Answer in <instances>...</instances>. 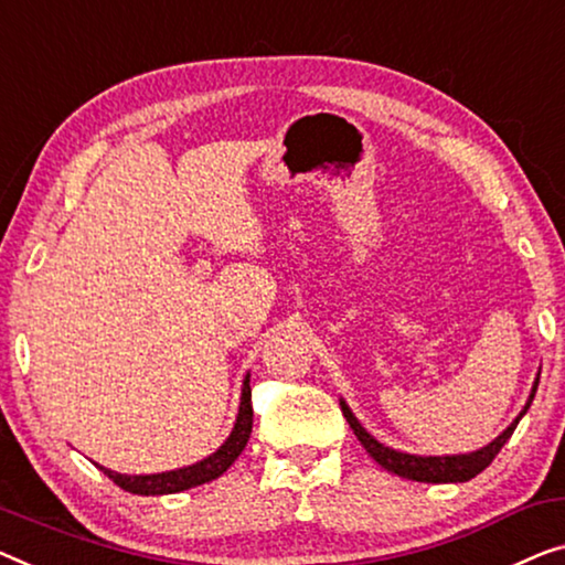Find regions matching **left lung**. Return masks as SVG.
<instances>
[{
    "instance_id": "8db88e82",
    "label": "left lung",
    "mask_w": 565,
    "mask_h": 565,
    "mask_svg": "<svg viewBox=\"0 0 565 565\" xmlns=\"http://www.w3.org/2000/svg\"><path fill=\"white\" fill-rule=\"evenodd\" d=\"M537 383H541V373L535 375V383H533V391L527 395V403L520 411L518 418L512 420V424L504 428V431L498 436V439H492L487 446L477 451H469V454H441V457H420V454H406V451H398V449H391V446H385L375 439L373 434L363 428V424L355 418L352 414L348 403L340 398V408L344 418H348V424L355 436L360 439V444L365 446V451L373 457L377 465L383 469L393 471V475L398 477H406V479H414V482H431V484H446V482H469L471 477H477L479 471L487 469L492 465V459L498 457L500 449L508 439L515 431V426L520 424V418L527 414L530 403L535 398V391H537Z\"/></svg>"
}]
</instances>
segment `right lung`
<instances>
[{
    "label": "right lung",
    "instance_id": "add662e5",
    "mask_svg": "<svg viewBox=\"0 0 565 565\" xmlns=\"http://www.w3.org/2000/svg\"><path fill=\"white\" fill-rule=\"evenodd\" d=\"M250 428H254V406H250V375L243 377V388H241V406H238V416H235L233 431L213 454H207L205 459L195 461V465L180 467V469H170V471H159V475H119V471L106 469L96 465L104 475L121 487V490L131 492V494H174V492H184L190 487L213 482L228 469L235 459L241 457V451L246 449V444L250 439Z\"/></svg>",
    "mask_w": 565,
    "mask_h": 565
}]
</instances>
